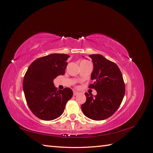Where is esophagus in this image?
Listing matches in <instances>:
<instances>
[{
	"label": "esophagus",
	"mask_w": 153,
	"mask_h": 153,
	"mask_svg": "<svg viewBox=\"0 0 153 153\" xmlns=\"http://www.w3.org/2000/svg\"><path fill=\"white\" fill-rule=\"evenodd\" d=\"M78 94H79V93H78V92H76V91H73V95H74V96H76V95H78Z\"/></svg>",
	"instance_id": "obj_1"
}]
</instances>
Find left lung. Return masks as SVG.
I'll return each mask as SVG.
<instances>
[{
	"label": "left lung",
	"mask_w": 153,
	"mask_h": 153,
	"mask_svg": "<svg viewBox=\"0 0 153 153\" xmlns=\"http://www.w3.org/2000/svg\"><path fill=\"white\" fill-rule=\"evenodd\" d=\"M94 64L89 87L94 89V96L85 92L86 101L81 106L86 117L95 121L108 118L121 105L125 94L122 73L117 64L99 54L90 55Z\"/></svg>",
	"instance_id": "1"
}]
</instances>
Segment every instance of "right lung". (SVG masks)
Listing matches in <instances>:
<instances>
[{
    "instance_id": "obj_1",
    "label": "right lung",
    "mask_w": 153,
    "mask_h": 153,
    "mask_svg": "<svg viewBox=\"0 0 153 153\" xmlns=\"http://www.w3.org/2000/svg\"><path fill=\"white\" fill-rule=\"evenodd\" d=\"M67 54L53 53L37 59L25 74L23 89L27 103L36 117L52 121L61 116L73 96L68 87L58 90L53 80L65 73Z\"/></svg>"
}]
</instances>
